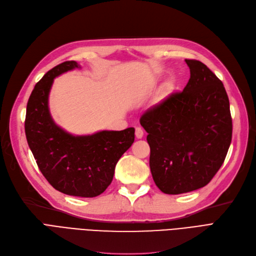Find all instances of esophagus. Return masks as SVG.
<instances>
[{
	"label": "esophagus",
	"instance_id": "obj_1",
	"mask_svg": "<svg viewBox=\"0 0 256 256\" xmlns=\"http://www.w3.org/2000/svg\"><path fill=\"white\" fill-rule=\"evenodd\" d=\"M135 135H136V138L138 139H141L144 137V130L141 128H136L135 130Z\"/></svg>",
	"mask_w": 256,
	"mask_h": 256
}]
</instances>
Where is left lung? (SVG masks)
<instances>
[{
  "label": "left lung",
  "instance_id": "left-lung-1",
  "mask_svg": "<svg viewBox=\"0 0 256 256\" xmlns=\"http://www.w3.org/2000/svg\"><path fill=\"white\" fill-rule=\"evenodd\" d=\"M191 77L146 112L140 124L148 134L150 168L159 190L182 194L211 182L232 139L230 103L222 82L202 62L186 59Z\"/></svg>",
  "mask_w": 256,
  "mask_h": 256
}]
</instances>
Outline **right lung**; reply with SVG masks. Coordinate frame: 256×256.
<instances>
[{"instance_id":"1","label":"right lung","mask_w":256,"mask_h":256,"mask_svg":"<svg viewBox=\"0 0 256 256\" xmlns=\"http://www.w3.org/2000/svg\"><path fill=\"white\" fill-rule=\"evenodd\" d=\"M80 68L76 61L63 62L36 84L27 102L25 134L38 166L56 190L96 197L110 184L118 160L134 142L135 128L76 136L56 124L48 108L54 79Z\"/></svg>"}]
</instances>
